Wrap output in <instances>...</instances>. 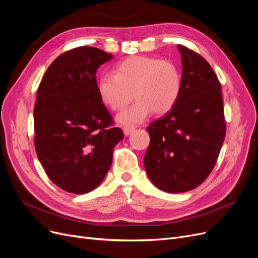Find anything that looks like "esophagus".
I'll use <instances>...</instances> for the list:
<instances>
[{"instance_id": "1", "label": "esophagus", "mask_w": 258, "mask_h": 258, "mask_svg": "<svg viewBox=\"0 0 258 258\" xmlns=\"http://www.w3.org/2000/svg\"><path fill=\"white\" fill-rule=\"evenodd\" d=\"M123 134H124V136H130L132 132H134V130H135V128H131V127H124L123 129Z\"/></svg>"}]
</instances>
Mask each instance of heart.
<instances>
[{"mask_svg": "<svg viewBox=\"0 0 258 258\" xmlns=\"http://www.w3.org/2000/svg\"><path fill=\"white\" fill-rule=\"evenodd\" d=\"M97 90L103 104L112 111L126 106L134 93L137 102L116 117L121 126L132 127L153 112L162 115L172 110L182 92V75L169 60L131 57L117 64L113 75H101Z\"/></svg>", "mask_w": 258, "mask_h": 258, "instance_id": "heart-1", "label": "heart"}]
</instances>
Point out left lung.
<instances>
[{
    "label": "left lung",
    "mask_w": 258,
    "mask_h": 258,
    "mask_svg": "<svg viewBox=\"0 0 258 258\" xmlns=\"http://www.w3.org/2000/svg\"><path fill=\"white\" fill-rule=\"evenodd\" d=\"M182 92L175 106L147 127L144 166L152 183L167 192L188 191L213 170L226 135L222 86L199 53L177 45Z\"/></svg>",
    "instance_id": "obj_1"
}]
</instances>
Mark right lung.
<instances>
[{
	"label": "right lung",
	"instance_id": "obj_1",
	"mask_svg": "<svg viewBox=\"0 0 258 258\" xmlns=\"http://www.w3.org/2000/svg\"><path fill=\"white\" fill-rule=\"evenodd\" d=\"M113 54L82 46L54 59L34 105V144L46 174L61 189L86 194L102 183L123 139L97 90L98 68Z\"/></svg>",
	"mask_w": 258,
	"mask_h": 258
}]
</instances>
